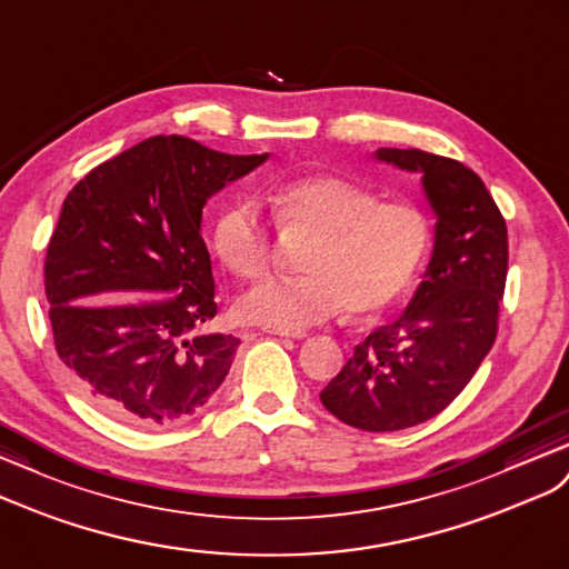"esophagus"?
Masks as SVG:
<instances>
[{
    "label": "esophagus",
    "instance_id": "obj_1",
    "mask_svg": "<svg viewBox=\"0 0 569 569\" xmlns=\"http://www.w3.org/2000/svg\"><path fill=\"white\" fill-rule=\"evenodd\" d=\"M267 333H273V337H281V339H302L305 333L302 331H288V329H264Z\"/></svg>",
    "mask_w": 569,
    "mask_h": 569
}]
</instances>
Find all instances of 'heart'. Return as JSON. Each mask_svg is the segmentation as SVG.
<instances>
[{"mask_svg":"<svg viewBox=\"0 0 569 569\" xmlns=\"http://www.w3.org/2000/svg\"><path fill=\"white\" fill-rule=\"evenodd\" d=\"M279 226L315 236L300 276H276L236 302L250 325L300 331L348 308L372 317L403 298L430 250L428 216L409 201H382L339 174H305L267 189ZM211 244L240 279H259L271 261V228L254 197L216 213Z\"/></svg>","mask_w":569,"mask_h":569,"instance_id":"obj_1","label":"heart"}]
</instances>
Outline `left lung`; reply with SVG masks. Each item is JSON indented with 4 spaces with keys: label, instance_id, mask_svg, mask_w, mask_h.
Here are the masks:
<instances>
[{
    "label": "left lung",
    "instance_id": "left-lung-1",
    "mask_svg": "<svg viewBox=\"0 0 569 569\" xmlns=\"http://www.w3.org/2000/svg\"><path fill=\"white\" fill-rule=\"evenodd\" d=\"M375 158L423 174L437 218L432 257L409 308L356 346L319 399L346 426L395 432L445 411L492 348L507 226L483 180L459 160L418 149H380Z\"/></svg>",
    "mask_w": 569,
    "mask_h": 569
}]
</instances>
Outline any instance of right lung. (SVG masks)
Wrapping results in <instances>:
<instances>
[{"label":"right lung","instance_id":"right-lung-1","mask_svg":"<svg viewBox=\"0 0 569 569\" xmlns=\"http://www.w3.org/2000/svg\"><path fill=\"white\" fill-rule=\"evenodd\" d=\"M267 158L151 137L67 194L46 257L54 348L110 418L168 428L223 385L240 339L201 333L216 317L201 209Z\"/></svg>","mask_w":569,"mask_h":569}]
</instances>
